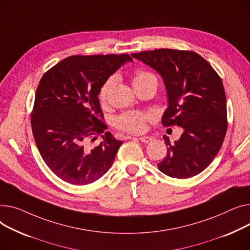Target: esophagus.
<instances>
[{
  "mask_svg": "<svg viewBox=\"0 0 250 250\" xmlns=\"http://www.w3.org/2000/svg\"><path fill=\"white\" fill-rule=\"evenodd\" d=\"M138 139H139L141 142H144V143H148V142H150V141L152 140V138L149 137V136H141V137H139Z\"/></svg>",
  "mask_w": 250,
  "mask_h": 250,
  "instance_id": "obj_1",
  "label": "esophagus"
}]
</instances>
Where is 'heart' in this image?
<instances>
[{
	"instance_id": "obj_1",
	"label": "heart",
	"mask_w": 250,
	"mask_h": 250,
	"mask_svg": "<svg viewBox=\"0 0 250 250\" xmlns=\"http://www.w3.org/2000/svg\"><path fill=\"white\" fill-rule=\"evenodd\" d=\"M115 83L116 77L111 76L102 84L98 95V98L101 103H104L107 100L108 95ZM132 83H133L135 90L149 83H154L157 85V80L153 73L142 69L137 70L135 72ZM151 120L152 116L148 113H144L140 111H128L119 115L118 117H116L114 124L118 129L128 132V133L140 134L143 133L146 130L148 122Z\"/></svg>"
}]
</instances>
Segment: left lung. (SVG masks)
<instances>
[{"instance_id": "1", "label": "left lung", "mask_w": 250, "mask_h": 250, "mask_svg": "<svg viewBox=\"0 0 250 250\" xmlns=\"http://www.w3.org/2000/svg\"><path fill=\"white\" fill-rule=\"evenodd\" d=\"M131 55L164 79L168 107L161 123L184 129L174 144L164 136L167 153L157 164L158 169L177 179L199 174L218 154L226 135V95L221 78L194 51L160 48Z\"/></svg>"}]
</instances>
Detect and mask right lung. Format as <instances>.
<instances>
[{
    "label": "right lung",
    "instance_id": "add662e5",
    "mask_svg": "<svg viewBox=\"0 0 250 250\" xmlns=\"http://www.w3.org/2000/svg\"><path fill=\"white\" fill-rule=\"evenodd\" d=\"M129 54L72 55L41 78L31 113L35 143L44 163L62 181L77 186L94 183L112 167L123 141L102 122L98 98L104 82ZM102 136L94 149L89 142Z\"/></svg>",
    "mask_w": 250,
    "mask_h": 250
}]
</instances>
